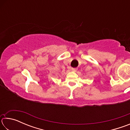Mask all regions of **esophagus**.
<instances>
[{
    "label": "esophagus",
    "instance_id": "1",
    "mask_svg": "<svg viewBox=\"0 0 130 130\" xmlns=\"http://www.w3.org/2000/svg\"><path fill=\"white\" fill-rule=\"evenodd\" d=\"M72 70H73V71H76L77 70V68H73V69H72Z\"/></svg>",
    "mask_w": 130,
    "mask_h": 130
}]
</instances>
